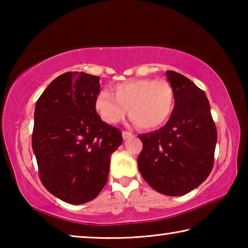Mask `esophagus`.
Segmentation results:
<instances>
[{
	"mask_svg": "<svg viewBox=\"0 0 248 248\" xmlns=\"http://www.w3.org/2000/svg\"><path fill=\"white\" fill-rule=\"evenodd\" d=\"M131 137H133V133L129 132V131H123L124 140H127V139H129V138H131Z\"/></svg>",
	"mask_w": 248,
	"mask_h": 248,
	"instance_id": "obj_1",
	"label": "esophagus"
}]
</instances>
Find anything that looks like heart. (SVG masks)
<instances>
[{
  "instance_id": "b5f03b06",
  "label": "heart",
  "mask_w": 248,
  "mask_h": 248,
  "mask_svg": "<svg viewBox=\"0 0 248 248\" xmlns=\"http://www.w3.org/2000/svg\"><path fill=\"white\" fill-rule=\"evenodd\" d=\"M114 95L99 92L95 109L107 124H117L129 116L142 129H156L167 123L173 114L175 93L165 79L136 78L114 86Z\"/></svg>"
}]
</instances>
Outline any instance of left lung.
Returning a JSON list of instances; mask_svg holds the SVG:
<instances>
[{
	"label": "left lung",
	"instance_id": "left-lung-1",
	"mask_svg": "<svg viewBox=\"0 0 248 248\" xmlns=\"http://www.w3.org/2000/svg\"><path fill=\"white\" fill-rule=\"evenodd\" d=\"M166 77L175 93L173 114L164 127L139 136L138 167L154 190L183 196L211 173L217 128L204 92L180 73L166 71Z\"/></svg>",
	"mask_w": 248,
	"mask_h": 248
}]
</instances>
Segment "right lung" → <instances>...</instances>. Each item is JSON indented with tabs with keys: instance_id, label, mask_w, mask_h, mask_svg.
<instances>
[{
	"instance_id": "right-lung-1",
	"label": "right lung",
	"mask_w": 248,
	"mask_h": 248,
	"mask_svg": "<svg viewBox=\"0 0 248 248\" xmlns=\"http://www.w3.org/2000/svg\"><path fill=\"white\" fill-rule=\"evenodd\" d=\"M99 77L66 72L49 84L35 107L32 151L44 186L71 204L95 199L107 183L121 131L100 119Z\"/></svg>"
}]
</instances>
